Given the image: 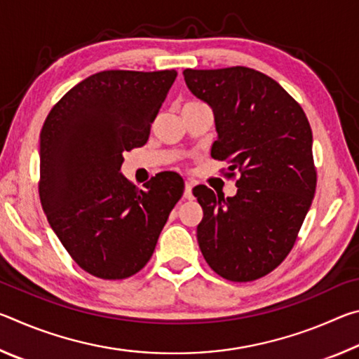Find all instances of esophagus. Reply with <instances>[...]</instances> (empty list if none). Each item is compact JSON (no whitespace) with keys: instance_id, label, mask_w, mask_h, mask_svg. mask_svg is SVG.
<instances>
[{"instance_id":"34e87169","label":"esophagus","mask_w":359,"mask_h":359,"mask_svg":"<svg viewBox=\"0 0 359 359\" xmlns=\"http://www.w3.org/2000/svg\"><path fill=\"white\" fill-rule=\"evenodd\" d=\"M193 185H194L193 180H190V179L185 180V191H184V198L185 199H191L193 198V193H191Z\"/></svg>"}]
</instances>
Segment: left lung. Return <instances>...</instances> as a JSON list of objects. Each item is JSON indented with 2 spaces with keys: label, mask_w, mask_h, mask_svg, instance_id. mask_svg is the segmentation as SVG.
Wrapping results in <instances>:
<instances>
[{
  "label": "left lung",
  "mask_w": 359,
  "mask_h": 359,
  "mask_svg": "<svg viewBox=\"0 0 359 359\" xmlns=\"http://www.w3.org/2000/svg\"><path fill=\"white\" fill-rule=\"evenodd\" d=\"M184 77L214 112L210 155L241 175L231 198L205 185L193 188L204 212L199 248L226 280H257L290 253L311 209L317 187L311 125L302 107L259 71L185 69Z\"/></svg>",
  "instance_id": "obj_1"
}]
</instances>
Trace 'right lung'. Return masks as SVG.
<instances>
[{
	"label": "right lung",
	"instance_id": "right-lung-1",
	"mask_svg": "<svg viewBox=\"0 0 359 359\" xmlns=\"http://www.w3.org/2000/svg\"><path fill=\"white\" fill-rule=\"evenodd\" d=\"M177 71H101L72 87L39 136V196L48 224L88 274L118 280L147 264L184 193L161 172L139 190L120 172L123 154L147 142Z\"/></svg>",
	"mask_w": 359,
	"mask_h": 359
}]
</instances>
